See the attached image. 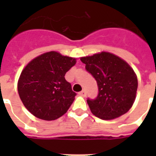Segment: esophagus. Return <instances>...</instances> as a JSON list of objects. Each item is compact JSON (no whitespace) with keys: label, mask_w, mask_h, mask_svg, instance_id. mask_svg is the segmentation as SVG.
I'll return each mask as SVG.
<instances>
[{"label":"esophagus","mask_w":156,"mask_h":156,"mask_svg":"<svg viewBox=\"0 0 156 156\" xmlns=\"http://www.w3.org/2000/svg\"><path fill=\"white\" fill-rule=\"evenodd\" d=\"M78 94L80 95V96H82V97H85V96H86V92H85V90H83V91L79 92Z\"/></svg>","instance_id":"esophagus-1"}]
</instances>
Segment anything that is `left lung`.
I'll list each match as a JSON object with an SVG mask.
<instances>
[{
  "instance_id": "obj_1",
  "label": "left lung",
  "mask_w": 156,
  "mask_h": 156,
  "mask_svg": "<svg viewBox=\"0 0 156 156\" xmlns=\"http://www.w3.org/2000/svg\"><path fill=\"white\" fill-rule=\"evenodd\" d=\"M80 60L98 84L97 98L87 100L93 115L108 120L127 113L135 100L138 88L137 76L130 66L106 51L83 57Z\"/></svg>"
}]
</instances>
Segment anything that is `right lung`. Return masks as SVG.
Instances as JSON below:
<instances>
[{
	"label": "right lung",
	"instance_id": "add662e5",
	"mask_svg": "<svg viewBox=\"0 0 156 156\" xmlns=\"http://www.w3.org/2000/svg\"><path fill=\"white\" fill-rule=\"evenodd\" d=\"M76 59L48 51L35 58L22 70L17 83L21 100L31 114L43 120L64 115L76 93L64 76Z\"/></svg>",
	"mask_w": 156,
	"mask_h": 156
}]
</instances>
